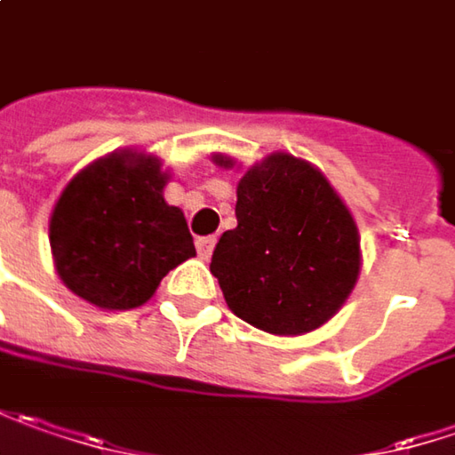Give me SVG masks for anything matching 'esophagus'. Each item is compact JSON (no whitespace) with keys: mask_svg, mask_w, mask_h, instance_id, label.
Returning <instances> with one entry per match:
<instances>
[{"mask_svg":"<svg viewBox=\"0 0 455 455\" xmlns=\"http://www.w3.org/2000/svg\"><path fill=\"white\" fill-rule=\"evenodd\" d=\"M215 243H217L215 235H210V238H196V253H199V259H202V261H207V259L212 256Z\"/></svg>","mask_w":455,"mask_h":455,"instance_id":"obj_1","label":"esophagus"}]
</instances>
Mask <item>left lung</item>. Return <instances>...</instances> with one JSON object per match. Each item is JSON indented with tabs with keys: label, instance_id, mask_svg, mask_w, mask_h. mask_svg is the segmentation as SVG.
<instances>
[{
	"label": "left lung",
	"instance_id": "left-lung-1",
	"mask_svg": "<svg viewBox=\"0 0 455 455\" xmlns=\"http://www.w3.org/2000/svg\"><path fill=\"white\" fill-rule=\"evenodd\" d=\"M220 166L230 158L215 156ZM238 228L225 230L210 271L240 320L274 335L320 328L358 279L348 207L309 164L274 153L238 181Z\"/></svg>",
	"mask_w": 455,
	"mask_h": 455
}]
</instances>
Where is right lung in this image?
<instances>
[{
	"mask_svg": "<svg viewBox=\"0 0 455 455\" xmlns=\"http://www.w3.org/2000/svg\"><path fill=\"white\" fill-rule=\"evenodd\" d=\"M164 187L158 158L132 150L76 173L51 217L63 284L104 309L148 302L171 268L196 253L184 212L166 204Z\"/></svg>",
	"mask_w": 455,
	"mask_h": 455,
	"instance_id": "right-lung-1",
	"label": "right lung"
}]
</instances>
